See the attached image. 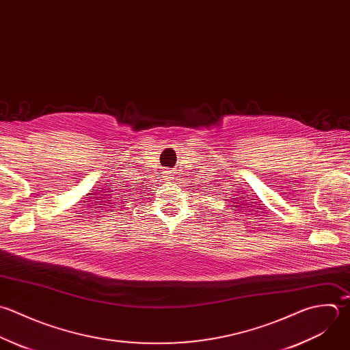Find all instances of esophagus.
Segmentation results:
<instances>
[{
  "label": "esophagus",
  "instance_id": "34e87169",
  "mask_svg": "<svg viewBox=\"0 0 350 350\" xmlns=\"http://www.w3.org/2000/svg\"><path fill=\"white\" fill-rule=\"evenodd\" d=\"M162 174H163V178H165V180H167V181H169L170 178H173V177H172V172H170V170H165Z\"/></svg>",
  "mask_w": 350,
  "mask_h": 350
}]
</instances>
